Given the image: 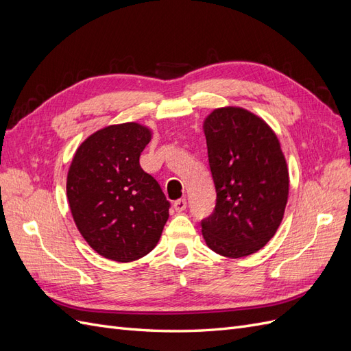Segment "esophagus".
I'll use <instances>...</instances> for the list:
<instances>
[{
  "label": "esophagus",
  "mask_w": 351,
  "mask_h": 351,
  "mask_svg": "<svg viewBox=\"0 0 351 351\" xmlns=\"http://www.w3.org/2000/svg\"><path fill=\"white\" fill-rule=\"evenodd\" d=\"M187 208V200L186 199H178L174 202V209L177 212H183Z\"/></svg>",
  "instance_id": "obj_1"
}]
</instances>
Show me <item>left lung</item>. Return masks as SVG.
Instances as JSON below:
<instances>
[{
	"label": "left lung",
	"instance_id": "8db88e82",
	"mask_svg": "<svg viewBox=\"0 0 351 351\" xmlns=\"http://www.w3.org/2000/svg\"><path fill=\"white\" fill-rule=\"evenodd\" d=\"M204 130L217 204L200 221L202 234L222 256H249L274 237L289 199L278 137L258 115L237 107L212 111Z\"/></svg>",
	"mask_w": 351,
	"mask_h": 351
}]
</instances>
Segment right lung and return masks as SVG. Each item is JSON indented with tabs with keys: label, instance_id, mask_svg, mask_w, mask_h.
<instances>
[{
	"label": "right lung",
	"instance_id": "obj_1",
	"mask_svg": "<svg viewBox=\"0 0 351 351\" xmlns=\"http://www.w3.org/2000/svg\"><path fill=\"white\" fill-rule=\"evenodd\" d=\"M151 130L137 123L108 125L79 147L67 174V199L83 239L101 256L132 262L161 237L169 202L139 158Z\"/></svg>",
	"mask_w": 351,
	"mask_h": 351
}]
</instances>
